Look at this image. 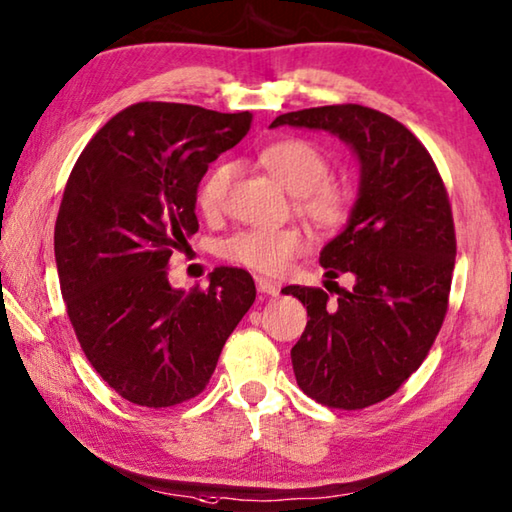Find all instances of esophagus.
I'll return each mask as SVG.
<instances>
[{
	"instance_id": "34e87169",
	"label": "esophagus",
	"mask_w": 512,
	"mask_h": 512,
	"mask_svg": "<svg viewBox=\"0 0 512 512\" xmlns=\"http://www.w3.org/2000/svg\"><path fill=\"white\" fill-rule=\"evenodd\" d=\"M255 285H257L259 294H266V296H278V291H280V287L269 278H255Z\"/></svg>"
}]
</instances>
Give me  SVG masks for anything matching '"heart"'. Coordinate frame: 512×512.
<instances>
[{
    "label": "heart",
    "instance_id": "b5f03b06",
    "mask_svg": "<svg viewBox=\"0 0 512 512\" xmlns=\"http://www.w3.org/2000/svg\"><path fill=\"white\" fill-rule=\"evenodd\" d=\"M262 164L289 193L296 196V209L314 227L335 232L344 227L353 212V193L348 186L328 182V159L303 139H287L269 145L262 152ZM234 168L230 164L209 170L198 189V205L207 216L221 212L230 189ZM307 246L298 227H246L221 243V253L234 264H243L257 273L278 275L291 259Z\"/></svg>",
    "mask_w": 512,
    "mask_h": 512
}]
</instances>
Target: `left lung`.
<instances>
[{"instance_id":"1","label":"left lung","mask_w":512,"mask_h":512,"mask_svg":"<svg viewBox=\"0 0 512 512\" xmlns=\"http://www.w3.org/2000/svg\"><path fill=\"white\" fill-rule=\"evenodd\" d=\"M323 129L360 161L351 218L321 250L326 275L351 273L353 289L291 285L307 307L291 348L296 383L328 408L362 410L392 396L442 328L456 264L449 196L431 154L399 120L360 104L282 113L271 127Z\"/></svg>"}]
</instances>
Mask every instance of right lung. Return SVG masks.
Segmentation results:
<instances>
[{"mask_svg":"<svg viewBox=\"0 0 512 512\" xmlns=\"http://www.w3.org/2000/svg\"><path fill=\"white\" fill-rule=\"evenodd\" d=\"M250 123V111L132 104L88 141L68 177L54 227L61 294L88 362L136 405L198 396L255 303L243 269L221 266L189 294L168 282L170 255L198 232L200 180Z\"/></svg>","mask_w":512,"mask_h":512,"instance_id":"right-lung-1","label":"right lung"}]
</instances>
